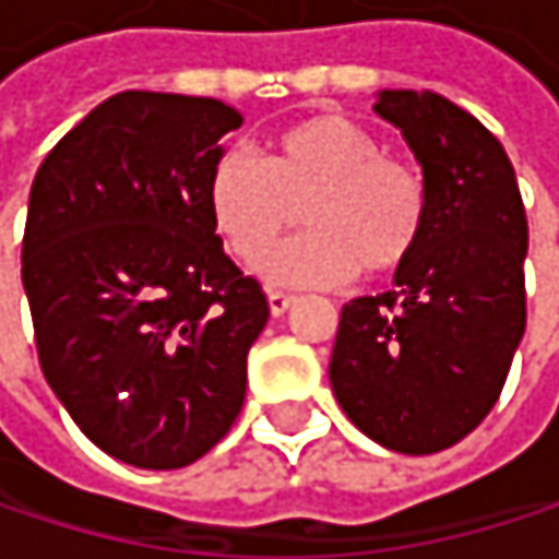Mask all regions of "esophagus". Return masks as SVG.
<instances>
[{
  "instance_id": "1",
  "label": "esophagus",
  "mask_w": 559,
  "mask_h": 559,
  "mask_svg": "<svg viewBox=\"0 0 559 559\" xmlns=\"http://www.w3.org/2000/svg\"><path fill=\"white\" fill-rule=\"evenodd\" d=\"M297 297L294 294H287V290H269V307H272V313L275 317H284L287 310H290V304H294Z\"/></svg>"
}]
</instances>
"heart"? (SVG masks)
<instances>
[{"label": "heart", "mask_w": 559, "mask_h": 559, "mask_svg": "<svg viewBox=\"0 0 559 559\" xmlns=\"http://www.w3.org/2000/svg\"><path fill=\"white\" fill-rule=\"evenodd\" d=\"M206 213L226 249L255 265L294 223L304 236L275 249L262 272L275 284L333 287L359 269L372 278L401 272L427 229L424 177L340 112H317L278 129L262 162L223 152L206 177Z\"/></svg>", "instance_id": "1"}]
</instances>
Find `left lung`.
Wrapping results in <instances>:
<instances>
[{"label":"left lung","mask_w":559,"mask_h":559,"mask_svg":"<svg viewBox=\"0 0 559 559\" xmlns=\"http://www.w3.org/2000/svg\"><path fill=\"white\" fill-rule=\"evenodd\" d=\"M376 112L420 165L427 229L391 290L343 307L330 385L366 437L424 456L460 443L502 394L527 313V216L476 116L430 90H382Z\"/></svg>","instance_id":"8db88e82"}]
</instances>
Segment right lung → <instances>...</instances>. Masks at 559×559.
Returning <instances> with one entry per match:
<instances>
[{
	"label": "right lung",
	"instance_id": "obj_1",
	"mask_svg": "<svg viewBox=\"0 0 559 559\" xmlns=\"http://www.w3.org/2000/svg\"><path fill=\"white\" fill-rule=\"evenodd\" d=\"M239 126L210 96L126 90L32 183L22 284L41 372L73 424L139 469L190 466L229 433L269 323L262 284L223 252L203 200Z\"/></svg>",
	"mask_w": 559,
	"mask_h": 559
}]
</instances>
